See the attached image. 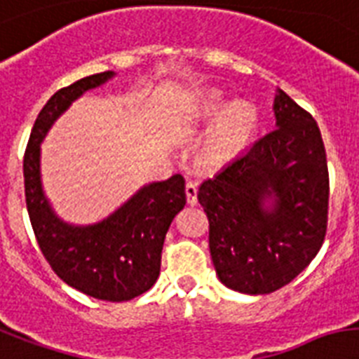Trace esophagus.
I'll use <instances>...</instances> for the list:
<instances>
[{"label": "esophagus", "instance_id": "34e87169", "mask_svg": "<svg viewBox=\"0 0 359 359\" xmlns=\"http://www.w3.org/2000/svg\"><path fill=\"white\" fill-rule=\"evenodd\" d=\"M186 201L189 206L197 205V184L195 182H186Z\"/></svg>", "mask_w": 359, "mask_h": 359}]
</instances>
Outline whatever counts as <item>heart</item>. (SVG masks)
Listing matches in <instances>:
<instances>
[{
    "label": "heart",
    "mask_w": 359,
    "mask_h": 359,
    "mask_svg": "<svg viewBox=\"0 0 359 359\" xmlns=\"http://www.w3.org/2000/svg\"><path fill=\"white\" fill-rule=\"evenodd\" d=\"M225 109V101L221 94H210L201 101L199 109L195 110V118L199 121L210 123L224 116L217 121L206 144V154L212 162L223 164L240 154V151L249 144L258 125V112L249 103H234Z\"/></svg>",
    "instance_id": "1"
}]
</instances>
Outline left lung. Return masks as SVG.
Listing matches in <instances>:
<instances>
[{
    "mask_svg": "<svg viewBox=\"0 0 359 359\" xmlns=\"http://www.w3.org/2000/svg\"><path fill=\"white\" fill-rule=\"evenodd\" d=\"M273 109L275 129L197 194L215 273L226 287L249 295L290 284L316 258L328 225L330 184L319 125L282 90Z\"/></svg>",
    "mask_w": 359,
    "mask_h": 359,
    "instance_id": "obj_1",
    "label": "left lung"
}]
</instances>
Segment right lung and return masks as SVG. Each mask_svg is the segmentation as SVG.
I'll list each match as a JSON object with an SVG mask.
<instances>
[{
	"instance_id": "1",
	"label": "right lung",
	"mask_w": 359,
	"mask_h": 359,
	"mask_svg": "<svg viewBox=\"0 0 359 359\" xmlns=\"http://www.w3.org/2000/svg\"><path fill=\"white\" fill-rule=\"evenodd\" d=\"M114 72L90 75L60 88L38 114L23 156L25 203L43 258L68 285L99 301L123 302L153 287L171 221L186 205L184 179L173 175L138 189L123 206L95 225L58 219L40 182V142L55 119L86 90Z\"/></svg>"
}]
</instances>
